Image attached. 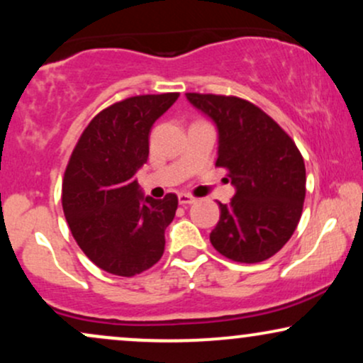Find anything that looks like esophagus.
<instances>
[{
    "mask_svg": "<svg viewBox=\"0 0 363 363\" xmlns=\"http://www.w3.org/2000/svg\"><path fill=\"white\" fill-rule=\"evenodd\" d=\"M177 199H179V205H182V206H187V205H193V203L196 201V199L193 198V196H189V194H186V193H181L177 196Z\"/></svg>",
    "mask_w": 363,
    "mask_h": 363,
    "instance_id": "esophagus-1",
    "label": "esophagus"
}]
</instances>
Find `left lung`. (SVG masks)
I'll return each mask as SVG.
<instances>
[{
	"label": "left lung",
	"mask_w": 363,
	"mask_h": 363,
	"mask_svg": "<svg viewBox=\"0 0 363 363\" xmlns=\"http://www.w3.org/2000/svg\"><path fill=\"white\" fill-rule=\"evenodd\" d=\"M218 133L216 167L235 187L220 206L210 240L222 256L261 262L289 242L306 198V165L295 143L266 112L239 97L186 94Z\"/></svg>",
	"instance_id": "left-lung-1"
}]
</instances>
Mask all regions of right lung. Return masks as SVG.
<instances>
[{"mask_svg": "<svg viewBox=\"0 0 363 363\" xmlns=\"http://www.w3.org/2000/svg\"><path fill=\"white\" fill-rule=\"evenodd\" d=\"M177 97L138 95L107 107L73 150L62 179V211L77 244L104 272L135 277L164 254L177 196H145L136 172L147 164L152 126Z\"/></svg>", "mask_w": 363, "mask_h": 363, "instance_id": "obj_1", "label": "right lung"}]
</instances>
